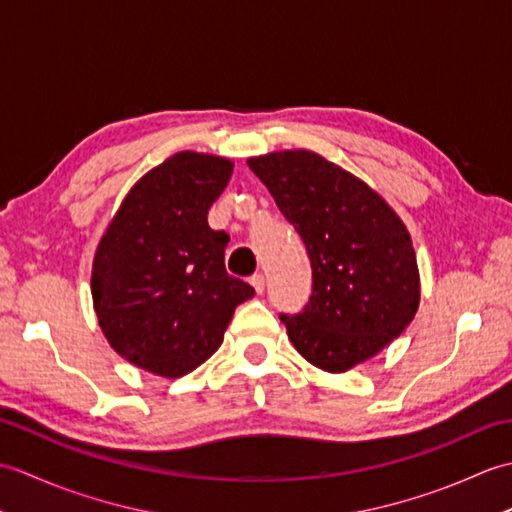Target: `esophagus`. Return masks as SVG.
Here are the masks:
<instances>
[{
    "label": "esophagus",
    "mask_w": 512,
    "mask_h": 512,
    "mask_svg": "<svg viewBox=\"0 0 512 512\" xmlns=\"http://www.w3.org/2000/svg\"><path fill=\"white\" fill-rule=\"evenodd\" d=\"M250 286H253V288H255V292H259V295H262L264 288H266V277H264L262 273L253 275V277H250Z\"/></svg>",
    "instance_id": "esophagus-1"
}]
</instances>
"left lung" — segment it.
<instances>
[{"label": "left lung", "instance_id": "1", "mask_svg": "<svg viewBox=\"0 0 512 512\" xmlns=\"http://www.w3.org/2000/svg\"><path fill=\"white\" fill-rule=\"evenodd\" d=\"M308 248L312 295L288 339L314 367L341 374L405 332L420 303L407 226L367 182L308 149L248 158Z\"/></svg>", "mask_w": 512, "mask_h": 512}]
</instances>
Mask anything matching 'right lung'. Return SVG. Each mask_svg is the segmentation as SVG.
Returning <instances> with one entry per match:
<instances>
[{"mask_svg":"<svg viewBox=\"0 0 512 512\" xmlns=\"http://www.w3.org/2000/svg\"><path fill=\"white\" fill-rule=\"evenodd\" d=\"M231 173L228 158L178 151L129 189L96 248V319L112 350L149 374L200 367L255 295L226 273L228 235L206 220Z\"/></svg>","mask_w":512,"mask_h":512,"instance_id":"add662e5","label":"right lung"}]
</instances>
